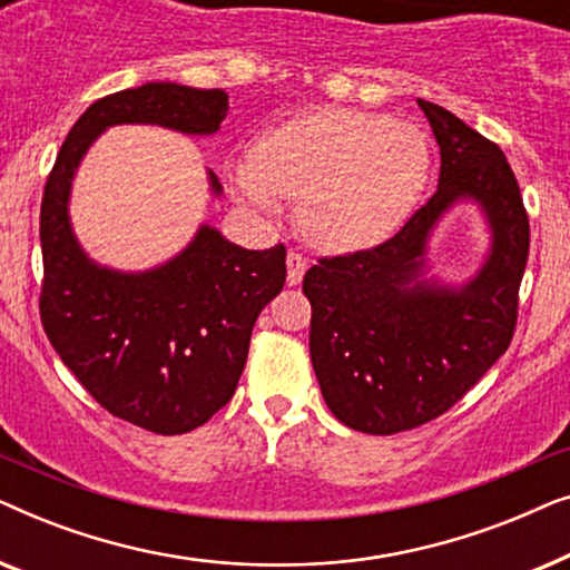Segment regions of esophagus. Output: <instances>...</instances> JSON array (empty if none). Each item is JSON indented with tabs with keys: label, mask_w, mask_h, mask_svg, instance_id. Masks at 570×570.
<instances>
[{
	"label": "esophagus",
	"mask_w": 570,
	"mask_h": 570,
	"mask_svg": "<svg viewBox=\"0 0 570 570\" xmlns=\"http://www.w3.org/2000/svg\"><path fill=\"white\" fill-rule=\"evenodd\" d=\"M308 269V259L298 252L287 254V285H298Z\"/></svg>",
	"instance_id": "1"
}]
</instances>
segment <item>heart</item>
<instances>
[{
  "instance_id": "b5f03b06",
  "label": "heart",
  "mask_w": 570,
  "mask_h": 570,
  "mask_svg": "<svg viewBox=\"0 0 570 570\" xmlns=\"http://www.w3.org/2000/svg\"><path fill=\"white\" fill-rule=\"evenodd\" d=\"M431 145L410 121L357 108H318L269 129L254 158L225 166L233 194L275 217L301 199L298 220L316 246L365 248L392 236L423 197Z\"/></svg>"
}]
</instances>
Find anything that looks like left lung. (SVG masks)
Wrapping results in <instances>:
<instances>
[{
  "label": "left lung",
  "instance_id": "1",
  "mask_svg": "<svg viewBox=\"0 0 570 570\" xmlns=\"http://www.w3.org/2000/svg\"><path fill=\"white\" fill-rule=\"evenodd\" d=\"M441 147L439 189L402 230L365 252L324 256L303 277L311 363L347 428L392 435L462 400L511 345L529 256V217L501 153L446 108L417 98ZM462 198L487 215L491 252L451 288L424 277L426 238Z\"/></svg>",
  "mask_w": 570,
  "mask_h": 570
}]
</instances>
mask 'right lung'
<instances>
[{
	"label": "right lung",
	"instance_id": "add662e5",
	"mask_svg": "<svg viewBox=\"0 0 570 570\" xmlns=\"http://www.w3.org/2000/svg\"><path fill=\"white\" fill-rule=\"evenodd\" d=\"M228 92L147 82L106 96L61 145L41 202V322L61 361L111 415L160 435L189 433L230 402L252 330L285 285V246L248 252L199 225L181 254L147 272L100 267L69 223L72 178L100 131L158 124L215 135ZM209 189L223 186L209 170Z\"/></svg>",
	"mask_w": 570,
	"mask_h": 570
}]
</instances>
